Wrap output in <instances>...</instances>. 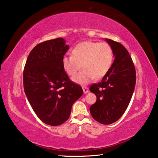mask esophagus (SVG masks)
Listing matches in <instances>:
<instances>
[{
    "label": "esophagus",
    "instance_id": "34e87169",
    "mask_svg": "<svg viewBox=\"0 0 158 158\" xmlns=\"http://www.w3.org/2000/svg\"><path fill=\"white\" fill-rule=\"evenodd\" d=\"M82 89H83V93L84 94H86L89 92V89L86 86H82Z\"/></svg>",
    "mask_w": 158,
    "mask_h": 158
}]
</instances>
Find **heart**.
<instances>
[{"label": "heart", "instance_id": "heart-1", "mask_svg": "<svg viewBox=\"0 0 158 158\" xmlns=\"http://www.w3.org/2000/svg\"><path fill=\"white\" fill-rule=\"evenodd\" d=\"M113 51L106 43L85 41L78 44L72 50V55H65L62 65L69 76H73L83 67L72 80L86 85L94 78H102L110 70L113 61Z\"/></svg>", "mask_w": 158, "mask_h": 158}]
</instances>
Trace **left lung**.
Wrapping results in <instances>:
<instances>
[{
    "mask_svg": "<svg viewBox=\"0 0 158 158\" xmlns=\"http://www.w3.org/2000/svg\"><path fill=\"white\" fill-rule=\"evenodd\" d=\"M115 57L102 80L90 87L97 101L90 107L92 117L101 124H110L121 118L134 92L136 71L129 52L122 44L106 38Z\"/></svg>",
    "mask_w": 158,
    "mask_h": 158,
    "instance_id": "8db88e82",
    "label": "left lung"
}]
</instances>
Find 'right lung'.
<instances>
[{
  "label": "right lung",
  "mask_w": 158,
  "mask_h": 158,
  "mask_svg": "<svg viewBox=\"0 0 158 158\" xmlns=\"http://www.w3.org/2000/svg\"><path fill=\"white\" fill-rule=\"evenodd\" d=\"M62 38L37 44L30 52L23 71V88L37 116L44 123L59 126L68 120L82 87L71 82L62 59L69 49Z\"/></svg>",
  "instance_id": "obj_1"
}]
</instances>
